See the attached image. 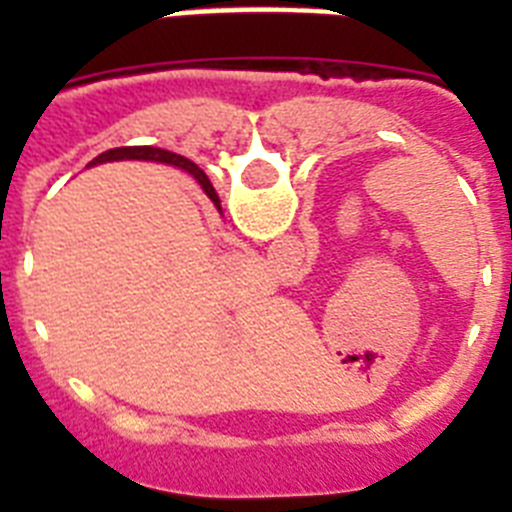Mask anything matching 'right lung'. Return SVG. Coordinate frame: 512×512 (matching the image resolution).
<instances>
[{
	"label": "right lung",
	"mask_w": 512,
	"mask_h": 512,
	"mask_svg": "<svg viewBox=\"0 0 512 512\" xmlns=\"http://www.w3.org/2000/svg\"><path fill=\"white\" fill-rule=\"evenodd\" d=\"M122 158H140V161H161V164H171V166H179V169L189 171V174L197 179V182L202 184V189H205V194L210 197L212 202H215V207L220 210V197H217V192L212 189L210 179H207L205 174H202L200 169H197V164H192L189 158L179 156V153H171V151H164V148H153V146H125V148H112V151L102 153V156H97L89 166L94 164H104V161H122Z\"/></svg>",
	"instance_id": "1"
}]
</instances>
